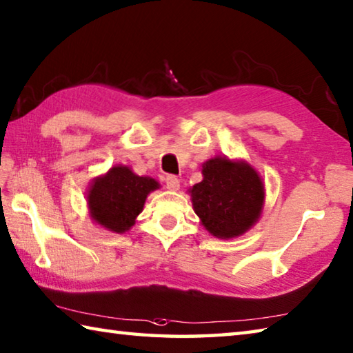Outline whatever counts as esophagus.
<instances>
[{
    "label": "esophagus",
    "mask_w": 353,
    "mask_h": 353,
    "mask_svg": "<svg viewBox=\"0 0 353 353\" xmlns=\"http://www.w3.org/2000/svg\"><path fill=\"white\" fill-rule=\"evenodd\" d=\"M165 183H166V188L171 191H177L179 188H181V181H179V179L172 174H168L165 177Z\"/></svg>",
    "instance_id": "obj_1"
}]
</instances>
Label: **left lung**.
Listing matches in <instances>:
<instances>
[{"label":"left lung","mask_w":353,"mask_h":353,"mask_svg":"<svg viewBox=\"0 0 353 353\" xmlns=\"http://www.w3.org/2000/svg\"><path fill=\"white\" fill-rule=\"evenodd\" d=\"M203 181L191 188L202 225L216 238L239 236L259 219L264 183L252 166L216 157L203 163Z\"/></svg>","instance_id":"1"}]
</instances>
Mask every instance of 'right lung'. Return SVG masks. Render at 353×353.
Here are the masks:
<instances>
[{
  "instance_id": "add662e5",
  "label": "right lung",
  "mask_w": 353,
  "mask_h": 353,
  "mask_svg": "<svg viewBox=\"0 0 353 353\" xmlns=\"http://www.w3.org/2000/svg\"><path fill=\"white\" fill-rule=\"evenodd\" d=\"M159 183L151 177H140L128 166H114L103 177L95 179L88 194L92 219L115 233H123L142 213L151 191Z\"/></svg>"
}]
</instances>
